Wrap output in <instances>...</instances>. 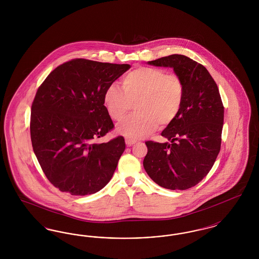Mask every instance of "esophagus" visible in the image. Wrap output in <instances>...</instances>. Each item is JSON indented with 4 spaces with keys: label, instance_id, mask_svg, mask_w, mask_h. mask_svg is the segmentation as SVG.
<instances>
[{
    "label": "esophagus",
    "instance_id": "1",
    "mask_svg": "<svg viewBox=\"0 0 259 259\" xmlns=\"http://www.w3.org/2000/svg\"><path fill=\"white\" fill-rule=\"evenodd\" d=\"M125 143H126L127 147H131V146H133L134 144L137 143V141L134 140V139H131V138H126L125 139Z\"/></svg>",
    "mask_w": 259,
    "mask_h": 259
}]
</instances>
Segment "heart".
Returning a JSON list of instances; mask_svg holds the SVG:
<instances>
[{"instance_id": "1", "label": "heart", "mask_w": 259, "mask_h": 259, "mask_svg": "<svg viewBox=\"0 0 259 259\" xmlns=\"http://www.w3.org/2000/svg\"><path fill=\"white\" fill-rule=\"evenodd\" d=\"M122 89L115 84L104 93V103L109 115L120 120L134 103L136 112L120 121L118 133L138 139L172 123L182 109L185 88L178 74L160 68L139 67L125 74Z\"/></svg>"}]
</instances>
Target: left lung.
I'll return each instance as SVG.
<instances>
[{
	"label": "left lung",
	"mask_w": 259,
	"mask_h": 259,
	"mask_svg": "<svg viewBox=\"0 0 259 259\" xmlns=\"http://www.w3.org/2000/svg\"><path fill=\"white\" fill-rule=\"evenodd\" d=\"M171 67L184 83L182 109L161 133L169 143L147 141L144 168L164 188L185 190L210 171L222 145L224 108L218 85L200 63L181 54L148 62Z\"/></svg>",
	"instance_id": "8db88e82"
}]
</instances>
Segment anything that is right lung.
Wrapping results in <instances>:
<instances>
[{
	"label": "right lung",
	"instance_id": "1",
	"mask_svg": "<svg viewBox=\"0 0 259 259\" xmlns=\"http://www.w3.org/2000/svg\"><path fill=\"white\" fill-rule=\"evenodd\" d=\"M129 68L76 58L55 68L37 88L31 108L32 146L46 177L63 192L89 195L111 181L124 138L95 141L114 127L104 93Z\"/></svg>",
	"mask_w": 259,
	"mask_h": 259
}]
</instances>
